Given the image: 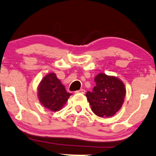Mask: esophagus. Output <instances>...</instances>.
I'll use <instances>...</instances> for the list:
<instances>
[{
    "instance_id": "esophagus-1",
    "label": "esophagus",
    "mask_w": 156,
    "mask_h": 156,
    "mask_svg": "<svg viewBox=\"0 0 156 156\" xmlns=\"http://www.w3.org/2000/svg\"><path fill=\"white\" fill-rule=\"evenodd\" d=\"M75 92H76V93H85V92H86V90L83 89H80V90L76 91Z\"/></svg>"
}]
</instances>
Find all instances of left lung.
<instances>
[{
    "label": "left lung",
    "mask_w": 156,
    "mask_h": 156,
    "mask_svg": "<svg viewBox=\"0 0 156 156\" xmlns=\"http://www.w3.org/2000/svg\"><path fill=\"white\" fill-rule=\"evenodd\" d=\"M95 86L86 95L94 114L101 118L115 115L121 109L124 101L126 89L119 79L99 73L94 79Z\"/></svg>",
    "instance_id": "left-lung-1"
}]
</instances>
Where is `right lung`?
<instances>
[{
  "label": "right lung",
  "instance_id": "obj_1",
  "mask_svg": "<svg viewBox=\"0 0 156 156\" xmlns=\"http://www.w3.org/2000/svg\"><path fill=\"white\" fill-rule=\"evenodd\" d=\"M71 95L54 73L46 75L38 85V99L44 108L51 112L61 110Z\"/></svg>",
  "mask_w": 156,
  "mask_h": 156
}]
</instances>
